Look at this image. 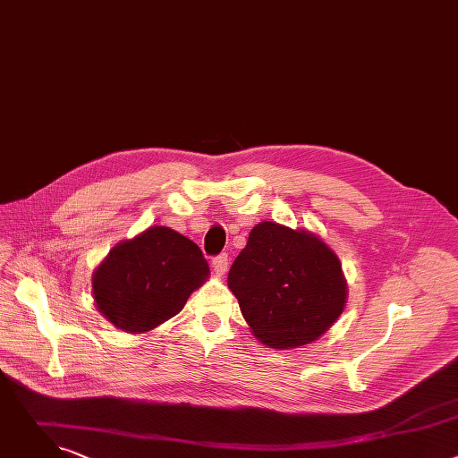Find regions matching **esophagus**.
Listing matches in <instances>:
<instances>
[{
	"mask_svg": "<svg viewBox=\"0 0 458 458\" xmlns=\"http://www.w3.org/2000/svg\"><path fill=\"white\" fill-rule=\"evenodd\" d=\"M228 265H230V259L226 253H221V255L214 257V260H212V268L217 276H223L228 270Z\"/></svg>",
	"mask_w": 458,
	"mask_h": 458,
	"instance_id": "esophagus-1",
	"label": "esophagus"
}]
</instances>
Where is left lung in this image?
<instances>
[{
	"mask_svg": "<svg viewBox=\"0 0 458 458\" xmlns=\"http://www.w3.org/2000/svg\"><path fill=\"white\" fill-rule=\"evenodd\" d=\"M228 288L253 337L276 350L320 339L348 301L337 253L320 235L274 221L251 228L230 268Z\"/></svg>",
	"mask_w": 458,
	"mask_h": 458,
	"instance_id": "left-lung-1",
	"label": "left lung"
}]
</instances>
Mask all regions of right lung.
I'll return each instance as SVG.
<instances>
[{
    "mask_svg": "<svg viewBox=\"0 0 458 458\" xmlns=\"http://www.w3.org/2000/svg\"><path fill=\"white\" fill-rule=\"evenodd\" d=\"M210 277L199 246L168 226L117 242L92 274L98 311L126 334H147L177 315Z\"/></svg>",
    "mask_w": 458,
    "mask_h": 458,
    "instance_id": "add662e5",
    "label": "right lung"
}]
</instances>
